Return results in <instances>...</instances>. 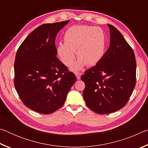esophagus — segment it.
I'll list each match as a JSON object with an SVG mask.
<instances>
[{"label":"esophagus","mask_w":148,"mask_h":148,"mask_svg":"<svg viewBox=\"0 0 148 148\" xmlns=\"http://www.w3.org/2000/svg\"><path fill=\"white\" fill-rule=\"evenodd\" d=\"M76 77L77 79H80V77H81V75H82V73H80V72H76Z\"/></svg>","instance_id":"34e87169"}]
</instances>
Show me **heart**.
Returning <instances> with one entry per match:
<instances>
[{"mask_svg": "<svg viewBox=\"0 0 148 148\" xmlns=\"http://www.w3.org/2000/svg\"><path fill=\"white\" fill-rule=\"evenodd\" d=\"M106 38L99 27L89 25H74L66 30L64 43L57 46V53L65 66H71L75 59V51L78 58L72 67L78 71L85 65L94 66L104 56Z\"/></svg>", "mask_w": 148, "mask_h": 148, "instance_id": "obj_1", "label": "heart"}]
</instances>
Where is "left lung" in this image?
<instances>
[{
    "label": "left lung",
    "instance_id": "1",
    "mask_svg": "<svg viewBox=\"0 0 148 148\" xmlns=\"http://www.w3.org/2000/svg\"><path fill=\"white\" fill-rule=\"evenodd\" d=\"M110 42L103 57L81 76L87 106L99 114L116 112L127 103L136 85L133 49L116 27L108 24Z\"/></svg>",
    "mask_w": 148,
    "mask_h": 148
}]
</instances>
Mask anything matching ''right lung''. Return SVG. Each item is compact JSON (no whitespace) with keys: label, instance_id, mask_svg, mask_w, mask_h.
Returning a JSON list of instances; mask_svg holds the SVG:
<instances>
[{"label":"right lung","instance_id":"obj_1","mask_svg":"<svg viewBox=\"0 0 148 148\" xmlns=\"http://www.w3.org/2000/svg\"><path fill=\"white\" fill-rule=\"evenodd\" d=\"M69 22L39 26L17 51L15 87L23 104L38 113L49 114L60 108L76 80L75 74L56 57V36Z\"/></svg>","mask_w":148,"mask_h":148}]
</instances>
